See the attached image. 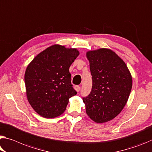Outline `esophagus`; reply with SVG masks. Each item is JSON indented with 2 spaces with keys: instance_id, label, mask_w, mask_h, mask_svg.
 I'll return each instance as SVG.
<instances>
[{
  "instance_id": "34e87169",
  "label": "esophagus",
  "mask_w": 152,
  "mask_h": 152,
  "mask_svg": "<svg viewBox=\"0 0 152 152\" xmlns=\"http://www.w3.org/2000/svg\"><path fill=\"white\" fill-rule=\"evenodd\" d=\"M74 89H75L77 92H79V91H80V86H74Z\"/></svg>"
}]
</instances>
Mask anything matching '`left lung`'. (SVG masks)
<instances>
[{
	"label": "left lung",
	"mask_w": 152,
	"mask_h": 152,
	"mask_svg": "<svg viewBox=\"0 0 152 152\" xmlns=\"http://www.w3.org/2000/svg\"><path fill=\"white\" fill-rule=\"evenodd\" d=\"M93 86L83 98L86 114L97 123L114 119L126 105L132 79L126 64L114 51L106 48L88 50Z\"/></svg>",
	"instance_id": "8db88e82"
}]
</instances>
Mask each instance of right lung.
I'll use <instances>...</instances> for the list:
<instances>
[{
	"label": "right lung",
	"instance_id": "add662e5",
	"mask_svg": "<svg viewBox=\"0 0 152 152\" xmlns=\"http://www.w3.org/2000/svg\"><path fill=\"white\" fill-rule=\"evenodd\" d=\"M80 53L75 48L53 45L38 53L26 67V97L31 106L46 118L59 116L69 99L76 95L69 68Z\"/></svg>",
	"mask_w": 152,
	"mask_h": 152
}]
</instances>
